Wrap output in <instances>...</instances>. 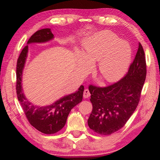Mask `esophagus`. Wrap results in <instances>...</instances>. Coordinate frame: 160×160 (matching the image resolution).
<instances>
[{"label": "esophagus", "mask_w": 160, "mask_h": 160, "mask_svg": "<svg viewBox=\"0 0 160 160\" xmlns=\"http://www.w3.org/2000/svg\"><path fill=\"white\" fill-rule=\"evenodd\" d=\"M90 97V91H89L88 89H85V90H84V92H83V97L84 98H88V97Z\"/></svg>", "instance_id": "esophagus-1"}]
</instances>
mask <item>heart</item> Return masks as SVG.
Wrapping results in <instances>:
<instances>
[{
    "instance_id": "1",
    "label": "heart",
    "mask_w": 160,
    "mask_h": 160,
    "mask_svg": "<svg viewBox=\"0 0 160 160\" xmlns=\"http://www.w3.org/2000/svg\"><path fill=\"white\" fill-rule=\"evenodd\" d=\"M84 58L99 61V71L107 82H115L123 76L132 57L130 45L109 31L97 32L84 45Z\"/></svg>"
}]
</instances>
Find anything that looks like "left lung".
<instances>
[{
	"instance_id": "left-lung-1",
	"label": "left lung",
	"mask_w": 160,
	"mask_h": 160,
	"mask_svg": "<svg viewBox=\"0 0 160 160\" xmlns=\"http://www.w3.org/2000/svg\"><path fill=\"white\" fill-rule=\"evenodd\" d=\"M145 53L140 43L133 62L122 79L105 88L89 86L92 111L90 128L100 135H111L123 128L138 104L146 78Z\"/></svg>"
}]
</instances>
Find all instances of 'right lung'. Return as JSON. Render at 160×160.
<instances>
[{
  "mask_svg": "<svg viewBox=\"0 0 160 160\" xmlns=\"http://www.w3.org/2000/svg\"><path fill=\"white\" fill-rule=\"evenodd\" d=\"M53 39L51 29L38 30L29 38L28 44L32 43H44ZM28 45L21 51L18 59L16 68V92L18 101L25 112L29 123L38 131L45 134L56 133L63 128L70 111L82 102L84 86L81 85L74 93L64 96L48 106H37L26 98L22 86V72L28 57Z\"/></svg>",
  "mask_w": 160,
  "mask_h": 160,
  "instance_id": "add662e5",
  "label": "right lung"
}]
</instances>
